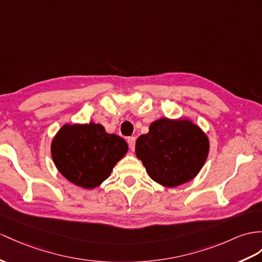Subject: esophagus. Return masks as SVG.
Wrapping results in <instances>:
<instances>
[{
	"mask_svg": "<svg viewBox=\"0 0 262 262\" xmlns=\"http://www.w3.org/2000/svg\"><path fill=\"white\" fill-rule=\"evenodd\" d=\"M127 144H129V146H130V149L131 150H135V146H136V138L135 137H129L127 138Z\"/></svg>",
	"mask_w": 262,
	"mask_h": 262,
	"instance_id": "obj_1",
	"label": "esophagus"
}]
</instances>
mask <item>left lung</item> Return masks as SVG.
<instances>
[{
    "mask_svg": "<svg viewBox=\"0 0 262 262\" xmlns=\"http://www.w3.org/2000/svg\"><path fill=\"white\" fill-rule=\"evenodd\" d=\"M208 153L207 136L189 120L159 119L136 143V155L151 179L169 188L192 180Z\"/></svg>",
    "mask_w": 262,
    "mask_h": 262,
    "instance_id": "8db88e82",
    "label": "left lung"
}]
</instances>
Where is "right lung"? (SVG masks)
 Wrapping results in <instances>:
<instances>
[{
	"label": "right lung",
	"instance_id": "add662e5",
	"mask_svg": "<svg viewBox=\"0 0 262 262\" xmlns=\"http://www.w3.org/2000/svg\"><path fill=\"white\" fill-rule=\"evenodd\" d=\"M127 151L124 139L109 135L101 124L63 125L51 153L61 174L76 186L93 189L111 174Z\"/></svg>",
	"mask_w": 262,
	"mask_h": 262
}]
</instances>
